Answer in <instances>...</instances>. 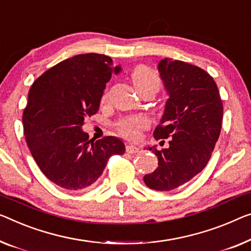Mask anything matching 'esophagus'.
Masks as SVG:
<instances>
[{
    "label": "esophagus",
    "mask_w": 251,
    "mask_h": 251,
    "mask_svg": "<svg viewBox=\"0 0 251 251\" xmlns=\"http://www.w3.org/2000/svg\"><path fill=\"white\" fill-rule=\"evenodd\" d=\"M138 151H140V149L135 147V145H132V144L126 145V152L127 153H130V154H133V153H137Z\"/></svg>",
    "instance_id": "obj_1"
}]
</instances>
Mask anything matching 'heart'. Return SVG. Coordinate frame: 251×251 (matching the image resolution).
<instances>
[{"instance_id": "obj_1", "label": "heart", "mask_w": 251, "mask_h": 251, "mask_svg": "<svg viewBox=\"0 0 251 251\" xmlns=\"http://www.w3.org/2000/svg\"><path fill=\"white\" fill-rule=\"evenodd\" d=\"M132 81L136 91L142 89H153L155 92L160 87L158 74L148 66H137L132 73ZM107 95L104 93L102 100H106ZM148 121L142 116H132L122 121L118 124V130L123 136L129 140H137L141 136V132L147 128Z\"/></svg>"}]
</instances>
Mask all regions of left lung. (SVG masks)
<instances>
[{"label": "left lung", "mask_w": 251, "mask_h": 251, "mask_svg": "<svg viewBox=\"0 0 251 251\" xmlns=\"http://www.w3.org/2000/svg\"><path fill=\"white\" fill-rule=\"evenodd\" d=\"M158 71L169 98L153 136L169 138V148H148L159 162L143 180L151 189L167 192L188 182L207 164L221 133L223 104L215 81L201 67L164 58Z\"/></svg>", "instance_id": "8db88e82"}]
</instances>
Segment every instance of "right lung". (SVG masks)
<instances>
[{
    "instance_id": "add662e5",
    "label": "right lung",
    "mask_w": 251,
    "mask_h": 251,
    "mask_svg": "<svg viewBox=\"0 0 251 251\" xmlns=\"http://www.w3.org/2000/svg\"><path fill=\"white\" fill-rule=\"evenodd\" d=\"M109 56L67 58L33 82L22 116L25 141L43 174L62 188H87L102 175L108 159L124 154L121 138L89 140L84 119L99 110L106 83L121 73Z\"/></svg>"
}]
</instances>
